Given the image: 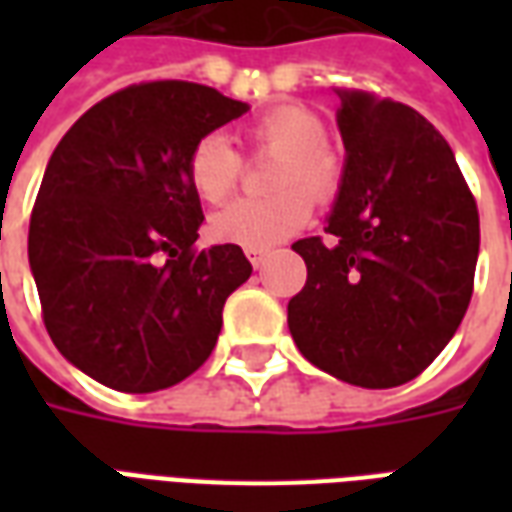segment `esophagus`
Listing matches in <instances>:
<instances>
[{
    "label": "esophagus",
    "mask_w": 512,
    "mask_h": 512,
    "mask_svg": "<svg viewBox=\"0 0 512 512\" xmlns=\"http://www.w3.org/2000/svg\"><path fill=\"white\" fill-rule=\"evenodd\" d=\"M246 257L255 268H263L268 260V249H246Z\"/></svg>",
    "instance_id": "obj_1"
}]
</instances>
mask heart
Returning a JSON list of instances; mask_svg holds the SVG:
<instances>
[{
  "label": "heart",
  "mask_w": 512,
  "mask_h": 512,
  "mask_svg": "<svg viewBox=\"0 0 512 512\" xmlns=\"http://www.w3.org/2000/svg\"><path fill=\"white\" fill-rule=\"evenodd\" d=\"M329 128L318 112L301 104L271 109L244 128L252 156H277L266 200H238L211 219L208 233L219 244L271 249L288 241L310 222L312 200L329 202L343 186V156L326 139ZM244 175V158L227 136L205 134L186 158V180L205 205H222L233 197Z\"/></svg>",
  "instance_id": "heart-1"
}]
</instances>
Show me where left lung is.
<instances>
[{"mask_svg": "<svg viewBox=\"0 0 512 512\" xmlns=\"http://www.w3.org/2000/svg\"><path fill=\"white\" fill-rule=\"evenodd\" d=\"M343 186L326 233L293 249L307 282L290 299L299 351L365 389L417 378L472 301L480 216L447 139L417 109L337 90Z\"/></svg>", "mask_w": 512, "mask_h": 512, "instance_id": "left-lung-1", "label": "left lung"}]
</instances>
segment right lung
I'll list each match as a JSON object with an SVG mask.
<instances>
[{
  "mask_svg": "<svg viewBox=\"0 0 512 512\" xmlns=\"http://www.w3.org/2000/svg\"><path fill=\"white\" fill-rule=\"evenodd\" d=\"M249 109L194 82H142L87 109L54 147L29 219L46 332L104 386L156 392L191 376L252 266L241 246L197 249L186 158Z\"/></svg>",
  "mask_w": 512,
  "mask_h": 512,
  "instance_id": "1",
  "label": "right lung"
}]
</instances>
